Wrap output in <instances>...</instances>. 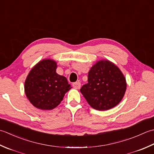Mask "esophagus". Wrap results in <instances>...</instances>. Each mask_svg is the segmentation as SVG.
Wrapping results in <instances>:
<instances>
[{
  "mask_svg": "<svg viewBox=\"0 0 154 154\" xmlns=\"http://www.w3.org/2000/svg\"><path fill=\"white\" fill-rule=\"evenodd\" d=\"M73 87L74 88L76 89H80V87H81V84L79 82H75L73 84Z\"/></svg>",
  "mask_w": 154,
  "mask_h": 154,
  "instance_id": "obj_1",
  "label": "esophagus"
}]
</instances>
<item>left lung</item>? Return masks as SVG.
Segmentation results:
<instances>
[{"label": "left lung", "mask_w": 154, "mask_h": 154, "mask_svg": "<svg viewBox=\"0 0 154 154\" xmlns=\"http://www.w3.org/2000/svg\"><path fill=\"white\" fill-rule=\"evenodd\" d=\"M125 90V79L120 69L111 62L101 60L91 68L88 83L80 92L91 107L102 111L118 104Z\"/></svg>", "instance_id": "obj_1"}]
</instances>
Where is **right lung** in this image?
<instances>
[{
  "label": "right lung",
  "instance_id": "obj_1",
  "mask_svg": "<svg viewBox=\"0 0 154 154\" xmlns=\"http://www.w3.org/2000/svg\"><path fill=\"white\" fill-rule=\"evenodd\" d=\"M56 62L46 59L30 70L25 81L24 90L32 104L41 109H52L63 100L72 87L66 78L56 73Z\"/></svg>",
  "mask_w": 154,
  "mask_h": 154
}]
</instances>
